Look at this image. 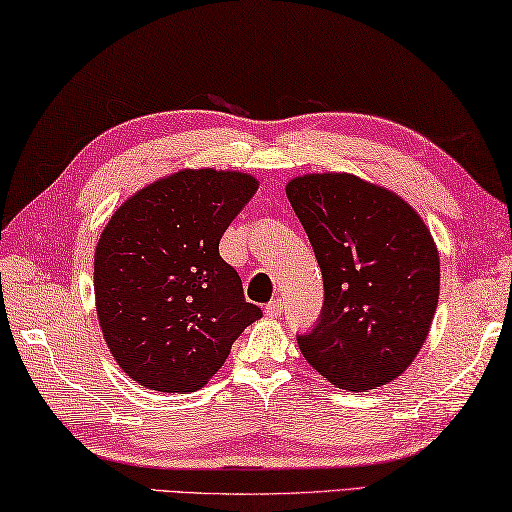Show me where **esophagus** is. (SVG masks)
Instances as JSON below:
<instances>
[{"instance_id":"obj_1","label":"esophagus","mask_w":512,"mask_h":512,"mask_svg":"<svg viewBox=\"0 0 512 512\" xmlns=\"http://www.w3.org/2000/svg\"><path fill=\"white\" fill-rule=\"evenodd\" d=\"M265 315L270 319H279L283 315V301L281 299H274L265 306Z\"/></svg>"}]
</instances>
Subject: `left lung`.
Returning a JSON list of instances; mask_svg holds the SVG:
<instances>
[{"label":"left lung","mask_w":512,"mask_h":512,"mask_svg":"<svg viewBox=\"0 0 512 512\" xmlns=\"http://www.w3.org/2000/svg\"><path fill=\"white\" fill-rule=\"evenodd\" d=\"M324 276V308L297 342L312 369L348 391L407 371L438 306L441 263L420 215L387 188L348 173L285 186Z\"/></svg>","instance_id":"1"}]
</instances>
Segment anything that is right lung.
<instances>
[{
  "label": "right lung",
  "instance_id": "1",
  "mask_svg": "<svg viewBox=\"0 0 512 512\" xmlns=\"http://www.w3.org/2000/svg\"><path fill=\"white\" fill-rule=\"evenodd\" d=\"M258 182L236 170H179L114 211L94 254L96 315L110 353L152 391H197L263 317L245 301L220 238Z\"/></svg>",
  "mask_w": 512,
  "mask_h": 512
}]
</instances>
